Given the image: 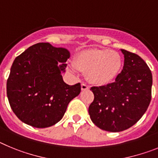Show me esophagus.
Instances as JSON below:
<instances>
[{
    "label": "esophagus",
    "mask_w": 158,
    "mask_h": 158,
    "mask_svg": "<svg viewBox=\"0 0 158 158\" xmlns=\"http://www.w3.org/2000/svg\"><path fill=\"white\" fill-rule=\"evenodd\" d=\"M81 89H82V90H88L89 87L87 84H85V83H82V84H81Z\"/></svg>",
    "instance_id": "1"
}]
</instances>
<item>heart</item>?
<instances>
[{
  "mask_svg": "<svg viewBox=\"0 0 158 158\" xmlns=\"http://www.w3.org/2000/svg\"><path fill=\"white\" fill-rule=\"evenodd\" d=\"M122 65L123 60L120 55L106 48L83 51L74 61L75 68L87 72V80L97 86L106 85L114 80L120 72Z\"/></svg>",
  "mask_w": 158,
  "mask_h": 158,
  "instance_id": "b5f03b06",
  "label": "heart"
}]
</instances>
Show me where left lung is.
<instances>
[{
    "instance_id": "1",
    "label": "left lung",
    "mask_w": 158,
    "mask_h": 158,
    "mask_svg": "<svg viewBox=\"0 0 158 158\" xmlns=\"http://www.w3.org/2000/svg\"><path fill=\"white\" fill-rule=\"evenodd\" d=\"M124 55L123 71L114 83L90 88L94 101L89 106L91 121L110 132L127 130L142 117L151 100L153 77L139 56L121 49Z\"/></svg>"
}]
</instances>
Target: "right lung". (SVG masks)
<instances>
[{
	"mask_svg": "<svg viewBox=\"0 0 158 158\" xmlns=\"http://www.w3.org/2000/svg\"><path fill=\"white\" fill-rule=\"evenodd\" d=\"M70 55L64 48L38 43L15 59L7 81V96L23 123L36 128L52 127L79 95L80 83L70 86L63 79Z\"/></svg>",
	"mask_w": 158,
	"mask_h": 158,
	"instance_id": "1",
	"label": "right lung"
}]
</instances>
